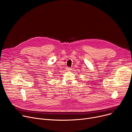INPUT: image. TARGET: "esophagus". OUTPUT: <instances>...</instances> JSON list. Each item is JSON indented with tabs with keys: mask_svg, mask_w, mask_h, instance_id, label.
Returning <instances> with one entry per match:
<instances>
[{
	"mask_svg": "<svg viewBox=\"0 0 132 132\" xmlns=\"http://www.w3.org/2000/svg\"><path fill=\"white\" fill-rule=\"evenodd\" d=\"M66 69H67L66 70H67V71H70V70H71V69L70 68H69V67H67V68H66Z\"/></svg>",
	"mask_w": 132,
	"mask_h": 132,
	"instance_id": "34e87169",
	"label": "esophagus"
}]
</instances>
